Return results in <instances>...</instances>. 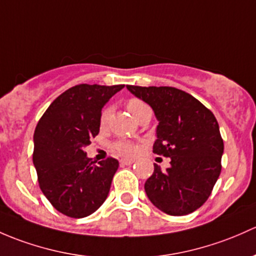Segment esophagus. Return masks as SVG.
<instances>
[{
	"label": "esophagus",
	"mask_w": 256,
	"mask_h": 256,
	"mask_svg": "<svg viewBox=\"0 0 256 256\" xmlns=\"http://www.w3.org/2000/svg\"><path fill=\"white\" fill-rule=\"evenodd\" d=\"M121 164H124V166H131L132 163H135V160H128V158H124V160H120Z\"/></svg>",
	"instance_id": "esophagus-1"
}]
</instances>
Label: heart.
Segmentation results:
<instances>
[{
  "label": "heart",
  "mask_w": 256,
  "mask_h": 256,
  "mask_svg": "<svg viewBox=\"0 0 256 256\" xmlns=\"http://www.w3.org/2000/svg\"><path fill=\"white\" fill-rule=\"evenodd\" d=\"M126 108H128V112H131V115L137 121L141 119V116L144 112L150 110V106L138 98L128 99V103H126ZM110 112H112V109L109 106L103 108V110L100 112V115H99V125H100V128H104L106 126ZM112 148L114 152L119 153V154L124 156V157H132L136 153V146L132 142L128 141V140H118V141H115L112 144Z\"/></svg>",
  "instance_id": "heart-1"
}]
</instances>
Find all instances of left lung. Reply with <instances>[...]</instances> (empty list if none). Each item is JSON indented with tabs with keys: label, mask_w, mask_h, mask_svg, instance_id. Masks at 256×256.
I'll return each instance as SVG.
<instances>
[{
	"label": "left lung",
	"mask_w": 256,
	"mask_h": 256,
	"mask_svg": "<svg viewBox=\"0 0 256 256\" xmlns=\"http://www.w3.org/2000/svg\"><path fill=\"white\" fill-rule=\"evenodd\" d=\"M126 87L150 104L160 121L153 153L170 157L166 172L154 164L144 192L164 214H192L206 202L222 169L224 146L216 118L192 94L178 88Z\"/></svg>",
	"instance_id": "8db88e82"
}]
</instances>
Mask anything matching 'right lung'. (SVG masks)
<instances>
[{
	"mask_svg": "<svg viewBox=\"0 0 256 256\" xmlns=\"http://www.w3.org/2000/svg\"><path fill=\"white\" fill-rule=\"evenodd\" d=\"M124 84H78L58 96L40 118L34 132L33 163L42 194L64 216L83 218L108 198L119 162L96 160L86 147L99 134L104 104Z\"/></svg>",
	"mask_w": 256,
	"mask_h": 256,
	"instance_id": "right-lung-1",
	"label": "right lung"
}]
</instances>
